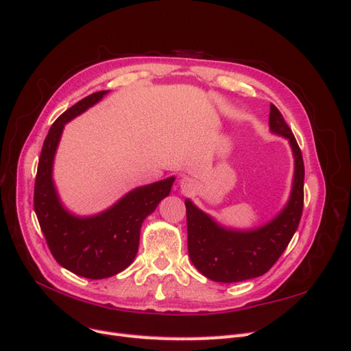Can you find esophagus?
<instances>
[{
	"mask_svg": "<svg viewBox=\"0 0 351 351\" xmlns=\"http://www.w3.org/2000/svg\"><path fill=\"white\" fill-rule=\"evenodd\" d=\"M180 186H182V189H184V190H187V189H190L193 186V180H190V178H183L182 182H180Z\"/></svg>",
	"mask_w": 351,
	"mask_h": 351,
	"instance_id": "1",
	"label": "esophagus"
}]
</instances>
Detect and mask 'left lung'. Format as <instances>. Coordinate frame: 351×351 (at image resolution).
<instances>
[{
    "mask_svg": "<svg viewBox=\"0 0 351 351\" xmlns=\"http://www.w3.org/2000/svg\"><path fill=\"white\" fill-rule=\"evenodd\" d=\"M269 130L289 141L294 158L290 197L269 222L256 228L236 230L221 226L186 199L187 249L195 268L217 282H240L268 272L289 246L303 210L304 165L300 147L282 114L271 104Z\"/></svg>",
    "mask_w": 351,
    "mask_h": 351,
    "instance_id": "8db88e82",
    "label": "left lung"
}]
</instances>
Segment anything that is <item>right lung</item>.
<instances>
[{"instance_id":"1","label":"right lung","mask_w":351,"mask_h":351,"mask_svg":"<svg viewBox=\"0 0 351 351\" xmlns=\"http://www.w3.org/2000/svg\"><path fill=\"white\" fill-rule=\"evenodd\" d=\"M107 93L99 90L83 98L51 125L39 156L34 196L36 217L52 256L62 268L90 280L112 277L134 261L145 218L169 195L176 180L168 177L136 187L108 209L89 217L74 215L62 205L52 178L62 130Z\"/></svg>"}]
</instances>
